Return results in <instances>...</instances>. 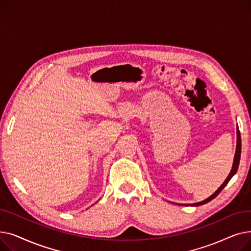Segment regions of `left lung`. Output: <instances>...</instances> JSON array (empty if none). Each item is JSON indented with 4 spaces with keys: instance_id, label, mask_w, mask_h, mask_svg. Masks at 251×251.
Wrapping results in <instances>:
<instances>
[{
    "instance_id": "8db88e82",
    "label": "left lung",
    "mask_w": 251,
    "mask_h": 251,
    "mask_svg": "<svg viewBox=\"0 0 251 251\" xmlns=\"http://www.w3.org/2000/svg\"><path fill=\"white\" fill-rule=\"evenodd\" d=\"M240 155H241V136H240V131L238 129V126H237V146H236V151H235V156H234V162H233V166H232V170L230 174L228 175L227 179L225 180V182H224L222 185L218 188V190L210 195L208 199L201 201V202H196V203H191V204H187V205H192V206H199V205H202L204 203H207L208 201H210L212 200H214L216 196H218V194L225 188V186L227 185V184L229 183V181L231 180V178L236 174L237 170H238V167H239V162H240Z\"/></svg>"
}]
</instances>
